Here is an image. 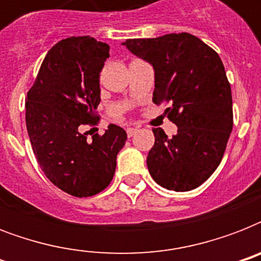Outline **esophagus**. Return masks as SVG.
<instances>
[{"label":"esophagus","mask_w":261,"mask_h":261,"mask_svg":"<svg viewBox=\"0 0 261 261\" xmlns=\"http://www.w3.org/2000/svg\"><path fill=\"white\" fill-rule=\"evenodd\" d=\"M126 131H127V135H128V138H131V137L137 133V128H134V127H128Z\"/></svg>","instance_id":"obj_1"}]
</instances>
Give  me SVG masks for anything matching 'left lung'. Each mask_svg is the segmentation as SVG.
<instances>
[{"label":"left lung","mask_w":261,"mask_h":261,"mask_svg":"<svg viewBox=\"0 0 261 261\" xmlns=\"http://www.w3.org/2000/svg\"><path fill=\"white\" fill-rule=\"evenodd\" d=\"M154 69L153 102L177 126L172 138L153 128L149 173L167 190L186 192L218 168L233 128L230 84L219 55L194 35L168 34L123 43Z\"/></svg>","instance_id":"8db88e82"}]
</instances>
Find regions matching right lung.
I'll list each match as a JSON object with an SVG mask.
<instances>
[{"label":"right lung","mask_w":261,"mask_h":261,"mask_svg":"<svg viewBox=\"0 0 261 261\" xmlns=\"http://www.w3.org/2000/svg\"><path fill=\"white\" fill-rule=\"evenodd\" d=\"M108 57L110 46L90 36L63 39L47 53L27 93V130L39 165L54 186L77 198L108 187L127 141L116 124L92 139L81 133L97 118L98 79Z\"/></svg>","instance_id":"right-lung-1"}]
</instances>
